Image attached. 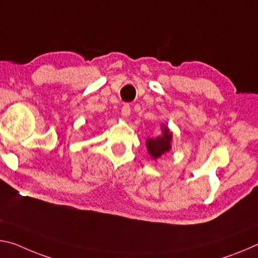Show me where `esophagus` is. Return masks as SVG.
Masks as SVG:
<instances>
[{
	"mask_svg": "<svg viewBox=\"0 0 258 258\" xmlns=\"http://www.w3.org/2000/svg\"><path fill=\"white\" fill-rule=\"evenodd\" d=\"M130 111H132V106H130V104L125 103L123 106H122V109H121V113H122V116L124 117H128L130 115Z\"/></svg>",
	"mask_w": 258,
	"mask_h": 258,
	"instance_id": "esophagus-1",
	"label": "esophagus"
}]
</instances>
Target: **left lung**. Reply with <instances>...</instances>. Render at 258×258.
<instances>
[{"mask_svg": "<svg viewBox=\"0 0 258 258\" xmlns=\"http://www.w3.org/2000/svg\"><path fill=\"white\" fill-rule=\"evenodd\" d=\"M163 133L161 136L157 138H150L146 141V146L147 150L150 152V155L153 159L160 158L162 154L166 153L169 150H170V142L172 138V134L169 132V129L166 125L162 126Z\"/></svg>", "mask_w": 258, "mask_h": 258, "instance_id": "left-lung-1", "label": "left lung"}]
</instances>
